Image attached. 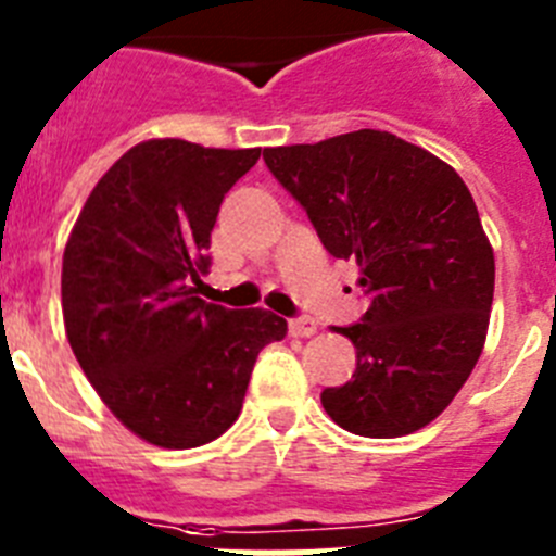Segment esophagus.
<instances>
[{"label":"esophagus","mask_w":556,"mask_h":556,"mask_svg":"<svg viewBox=\"0 0 556 556\" xmlns=\"http://www.w3.org/2000/svg\"><path fill=\"white\" fill-rule=\"evenodd\" d=\"M289 333L292 337H312V333H317V320H312V317H294V320H289Z\"/></svg>","instance_id":"34e87169"}]
</instances>
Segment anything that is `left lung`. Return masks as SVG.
<instances>
[{"label": "left lung", "instance_id": "8db88e82", "mask_svg": "<svg viewBox=\"0 0 556 556\" xmlns=\"http://www.w3.org/2000/svg\"><path fill=\"white\" fill-rule=\"evenodd\" d=\"M264 161L323 248L358 264L370 303L362 323L337 328L356 372L323 390V409L378 440L429 426L479 362L493 306V248L465 180L387 130L267 147Z\"/></svg>", "mask_w": 556, "mask_h": 556}]
</instances>
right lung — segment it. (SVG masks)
I'll list each match as a JSON object with an SVG mask.
<instances>
[{"mask_svg":"<svg viewBox=\"0 0 556 556\" xmlns=\"http://www.w3.org/2000/svg\"><path fill=\"white\" fill-rule=\"evenodd\" d=\"M258 155L141 141L102 175L68 233V345L119 424L159 448L225 434L262 348L287 337L278 314L205 303L191 287L208 273L223 198Z\"/></svg>","mask_w":556,"mask_h":556,"instance_id":"1","label":"right lung"}]
</instances>
